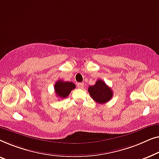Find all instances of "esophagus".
<instances>
[{"mask_svg": "<svg viewBox=\"0 0 159 159\" xmlns=\"http://www.w3.org/2000/svg\"><path fill=\"white\" fill-rule=\"evenodd\" d=\"M77 86L79 89H82L84 87V83H79V84H77Z\"/></svg>", "mask_w": 159, "mask_h": 159, "instance_id": "obj_1", "label": "esophagus"}]
</instances>
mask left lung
Wrapping results in <instances>:
<instances>
[{"instance_id":"left-lung-1","label":"left lung","mask_w":159,"mask_h":159,"mask_svg":"<svg viewBox=\"0 0 159 159\" xmlns=\"http://www.w3.org/2000/svg\"><path fill=\"white\" fill-rule=\"evenodd\" d=\"M89 93L91 97L99 104L108 102L113 96L112 90L102 80H97L93 86L89 87Z\"/></svg>"}]
</instances>
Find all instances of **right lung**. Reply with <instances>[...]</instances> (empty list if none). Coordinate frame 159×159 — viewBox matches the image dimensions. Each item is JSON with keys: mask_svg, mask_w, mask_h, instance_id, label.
Listing matches in <instances>:
<instances>
[{"mask_svg": "<svg viewBox=\"0 0 159 159\" xmlns=\"http://www.w3.org/2000/svg\"><path fill=\"white\" fill-rule=\"evenodd\" d=\"M54 88L55 93L57 97L64 99L70 94L73 89L75 88V85L73 82L59 80L55 83Z\"/></svg>", "mask_w": 159, "mask_h": 159, "instance_id": "add662e5", "label": "right lung"}]
</instances>
